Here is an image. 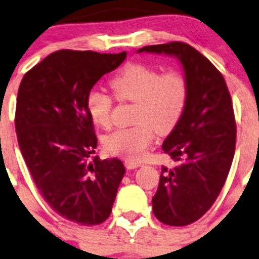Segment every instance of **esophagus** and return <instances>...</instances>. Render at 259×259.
Listing matches in <instances>:
<instances>
[{"mask_svg": "<svg viewBox=\"0 0 259 259\" xmlns=\"http://www.w3.org/2000/svg\"><path fill=\"white\" fill-rule=\"evenodd\" d=\"M125 166H126V169H137L139 168V166H142V163L140 161H135V160H130V159H126V160L124 161Z\"/></svg>", "mask_w": 259, "mask_h": 259, "instance_id": "esophagus-1", "label": "esophagus"}]
</instances>
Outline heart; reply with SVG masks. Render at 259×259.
<instances>
[{
  "mask_svg": "<svg viewBox=\"0 0 259 259\" xmlns=\"http://www.w3.org/2000/svg\"><path fill=\"white\" fill-rule=\"evenodd\" d=\"M115 96L120 100L134 101L133 120L137 124L121 127L104 138V149L109 154L138 160L146 153L159 134L169 133L185 110L188 101V82L178 71L161 74L148 65L127 64L110 80ZM113 101L100 90L89 91L86 108L94 124L101 127L110 125Z\"/></svg>",
  "mask_w": 259,
  "mask_h": 259,
  "instance_id": "b5f03b06",
  "label": "heart"
}]
</instances>
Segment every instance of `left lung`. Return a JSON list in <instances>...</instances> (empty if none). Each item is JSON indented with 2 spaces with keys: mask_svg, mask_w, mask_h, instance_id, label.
<instances>
[{
  "mask_svg": "<svg viewBox=\"0 0 259 259\" xmlns=\"http://www.w3.org/2000/svg\"><path fill=\"white\" fill-rule=\"evenodd\" d=\"M176 57L188 82V101L161 149L176 165L161 166L153 213L168 226L198 221L215 202L234 156L236 121L221 72L192 46L169 42L139 49L137 54Z\"/></svg>",
  "mask_w": 259,
  "mask_h": 259,
  "instance_id": "obj_1",
  "label": "left lung"
}]
</instances>
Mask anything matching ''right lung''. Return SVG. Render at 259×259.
<instances>
[{
    "label": "right lung",
    "mask_w": 259,
    "mask_h": 259,
    "mask_svg": "<svg viewBox=\"0 0 259 259\" xmlns=\"http://www.w3.org/2000/svg\"><path fill=\"white\" fill-rule=\"evenodd\" d=\"M126 59L120 54L60 50L21 81L16 134L36 187L50 207L70 222L96 226L110 215L125 166L100 160L86 108L96 82Z\"/></svg>",
    "instance_id": "1"
}]
</instances>
